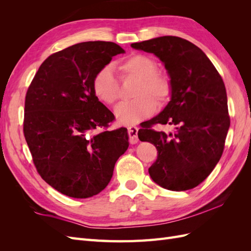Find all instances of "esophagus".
<instances>
[{
    "mask_svg": "<svg viewBox=\"0 0 251 251\" xmlns=\"http://www.w3.org/2000/svg\"><path fill=\"white\" fill-rule=\"evenodd\" d=\"M127 133H128V137H130V143L134 144L138 142V127L135 126H131L127 127Z\"/></svg>",
    "mask_w": 251,
    "mask_h": 251,
    "instance_id": "obj_1",
    "label": "esophagus"
}]
</instances>
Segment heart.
<instances>
[{
  "instance_id": "obj_1",
  "label": "heart",
  "mask_w": 251,
  "mask_h": 251,
  "mask_svg": "<svg viewBox=\"0 0 251 251\" xmlns=\"http://www.w3.org/2000/svg\"><path fill=\"white\" fill-rule=\"evenodd\" d=\"M114 67L126 76L138 78L132 100L120 102L115 108V116L120 124L135 125L153 115L157 103H164L172 93L171 78L157 71L156 60L146 54L134 53L119 60ZM95 96L105 104H114L119 97V83L110 67L98 71L93 79ZM156 100L155 101L154 100Z\"/></svg>"
}]
</instances>
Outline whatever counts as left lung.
Returning a JSON list of instances; mask_svg holds the SVG:
<instances>
[{"instance_id": "obj_1", "label": "left lung", "mask_w": 251, "mask_h": 251, "mask_svg": "<svg viewBox=\"0 0 251 251\" xmlns=\"http://www.w3.org/2000/svg\"><path fill=\"white\" fill-rule=\"evenodd\" d=\"M131 47L155 54L172 81L169 103L138 131V138L158 151L150 176L170 191L192 189L208 177L223 154L230 126L223 79L206 54L181 37L159 36ZM154 124L176 130L157 132Z\"/></svg>"}]
</instances>
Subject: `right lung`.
Listing matches in <instances>:
<instances>
[{"instance_id":"1","label":"right lung","mask_w":251,"mask_h":251,"mask_svg":"<svg viewBox=\"0 0 251 251\" xmlns=\"http://www.w3.org/2000/svg\"><path fill=\"white\" fill-rule=\"evenodd\" d=\"M120 53L112 42L75 44L45 60L28 88L24 135L34 165L71 198H90L107 187L128 148L126 127L104 130L114 115L93 91L96 73ZM98 127L104 130L94 134Z\"/></svg>"}]
</instances>
